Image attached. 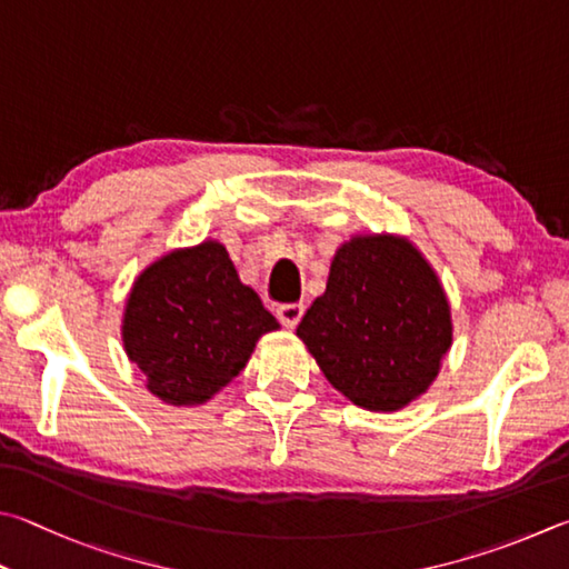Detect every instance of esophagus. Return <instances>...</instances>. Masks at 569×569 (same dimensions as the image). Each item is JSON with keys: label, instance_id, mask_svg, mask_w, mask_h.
I'll return each mask as SVG.
<instances>
[{"label": "esophagus", "instance_id": "34e87169", "mask_svg": "<svg viewBox=\"0 0 569 569\" xmlns=\"http://www.w3.org/2000/svg\"><path fill=\"white\" fill-rule=\"evenodd\" d=\"M276 313H278V320H281L286 328H296L298 323H301L306 306L303 303H283V306H278Z\"/></svg>", "mask_w": 569, "mask_h": 569}]
</instances>
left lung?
I'll use <instances>...</instances> for the list:
<instances>
[{
	"instance_id": "left-lung-1",
	"label": "left lung",
	"mask_w": 569,
	"mask_h": 569,
	"mask_svg": "<svg viewBox=\"0 0 569 569\" xmlns=\"http://www.w3.org/2000/svg\"><path fill=\"white\" fill-rule=\"evenodd\" d=\"M296 336L350 402L392 412L438 378L452 346L450 303L406 236L363 233L340 243Z\"/></svg>"
}]
</instances>
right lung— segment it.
<instances>
[{
	"label": "right lung",
	"mask_w": 569,
	"mask_h": 569,
	"mask_svg": "<svg viewBox=\"0 0 569 569\" xmlns=\"http://www.w3.org/2000/svg\"><path fill=\"white\" fill-rule=\"evenodd\" d=\"M226 246L206 239L143 268L121 318L123 350L169 406H201L249 363L258 338L278 330Z\"/></svg>",
	"instance_id": "add662e5"
}]
</instances>
